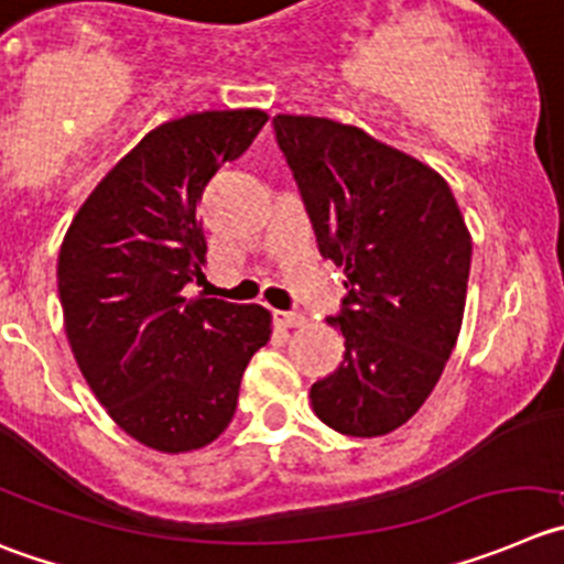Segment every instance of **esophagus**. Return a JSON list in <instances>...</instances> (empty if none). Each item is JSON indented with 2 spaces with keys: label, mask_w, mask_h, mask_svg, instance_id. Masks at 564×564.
Segmentation results:
<instances>
[{
  "label": "esophagus",
  "mask_w": 564,
  "mask_h": 564,
  "mask_svg": "<svg viewBox=\"0 0 564 564\" xmlns=\"http://www.w3.org/2000/svg\"><path fill=\"white\" fill-rule=\"evenodd\" d=\"M275 323L283 325V328H303L306 317L297 312H275Z\"/></svg>",
  "instance_id": "1"
}]
</instances>
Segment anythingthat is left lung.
Returning a JSON list of instances; mask_svg holds the SVG:
<instances>
[{"label":"left lung","mask_w":564,"mask_h":564,"mask_svg":"<svg viewBox=\"0 0 564 564\" xmlns=\"http://www.w3.org/2000/svg\"><path fill=\"white\" fill-rule=\"evenodd\" d=\"M319 252L345 270L328 323L345 359L312 387V409L347 436H383L429 401L465 317L470 230L448 183L361 128L278 113Z\"/></svg>","instance_id":"8db88e82"}]
</instances>
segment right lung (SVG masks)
Here are the masks:
<instances>
[{"instance_id": "obj_1", "label": "right lung", "mask_w": 564, "mask_h": 564, "mask_svg": "<svg viewBox=\"0 0 564 564\" xmlns=\"http://www.w3.org/2000/svg\"><path fill=\"white\" fill-rule=\"evenodd\" d=\"M270 116L203 110L158 124L97 183L63 236V328L97 401L124 434L188 454L234 420L252 354L272 334L264 306L186 297L203 278V188Z\"/></svg>"}]
</instances>
